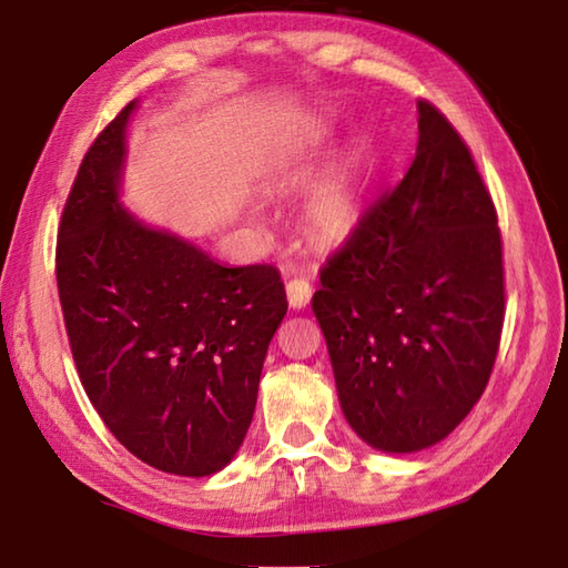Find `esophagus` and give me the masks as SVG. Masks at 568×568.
Listing matches in <instances>:
<instances>
[{"instance_id": "34e87169", "label": "esophagus", "mask_w": 568, "mask_h": 568, "mask_svg": "<svg viewBox=\"0 0 568 568\" xmlns=\"http://www.w3.org/2000/svg\"><path fill=\"white\" fill-rule=\"evenodd\" d=\"M285 293H287V301H291L293 308H306L313 287L306 277H291V281L285 283Z\"/></svg>"}]
</instances>
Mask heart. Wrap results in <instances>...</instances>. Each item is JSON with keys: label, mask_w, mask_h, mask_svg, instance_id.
<instances>
[{"label": "heart", "mask_w": 568, "mask_h": 568, "mask_svg": "<svg viewBox=\"0 0 568 568\" xmlns=\"http://www.w3.org/2000/svg\"><path fill=\"white\" fill-rule=\"evenodd\" d=\"M306 168L293 173V181H306ZM306 222L311 234L321 242H338L354 232L359 222V206L349 178L338 175L313 191L306 206Z\"/></svg>", "instance_id": "heart-1"}]
</instances>
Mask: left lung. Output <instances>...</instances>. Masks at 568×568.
<instances>
[{
	"label": "left lung",
	"instance_id": "8db88e82",
	"mask_svg": "<svg viewBox=\"0 0 568 568\" xmlns=\"http://www.w3.org/2000/svg\"><path fill=\"white\" fill-rule=\"evenodd\" d=\"M313 293L338 403L379 452L442 442L485 393L500 349L497 211L467 142L418 101L416 158L362 211Z\"/></svg>",
	"mask_w": 568,
	"mask_h": 568
}]
</instances>
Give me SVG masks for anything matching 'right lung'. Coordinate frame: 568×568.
<instances>
[{
  "label": "right lung",
  "mask_w": 568,
  "mask_h": 568,
  "mask_svg": "<svg viewBox=\"0 0 568 568\" xmlns=\"http://www.w3.org/2000/svg\"><path fill=\"white\" fill-rule=\"evenodd\" d=\"M132 106L91 142L65 199L58 298L83 390L116 442L160 471L209 477L247 436L285 287L277 267L219 265L116 203Z\"/></svg>",
  "instance_id": "1"
}]
</instances>
